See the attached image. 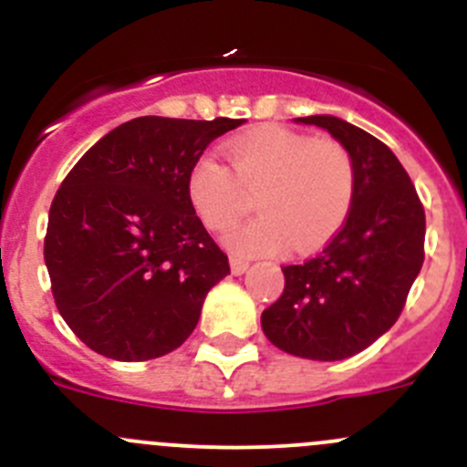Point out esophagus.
<instances>
[{"label": "esophagus", "mask_w": 467, "mask_h": 467, "mask_svg": "<svg viewBox=\"0 0 467 467\" xmlns=\"http://www.w3.org/2000/svg\"><path fill=\"white\" fill-rule=\"evenodd\" d=\"M230 271H233L234 275H244V273L248 271V262L242 260V257H230Z\"/></svg>", "instance_id": "34e87169"}]
</instances>
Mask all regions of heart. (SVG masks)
Wrapping results in <instances>:
<instances>
[{
  "label": "heart",
  "instance_id": "b5f03b06",
  "mask_svg": "<svg viewBox=\"0 0 467 467\" xmlns=\"http://www.w3.org/2000/svg\"><path fill=\"white\" fill-rule=\"evenodd\" d=\"M225 164L203 155L192 167L187 194L210 230H223L255 194L260 216L234 225L223 244L244 257L271 255L291 242L312 251L327 242L355 196V164L343 144L309 140L282 126H262L230 140Z\"/></svg>",
  "mask_w": 467,
  "mask_h": 467
}]
</instances>
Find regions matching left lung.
<instances>
[{
    "label": "left lung",
    "instance_id": "obj_1",
    "mask_svg": "<svg viewBox=\"0 0 467 467\" xmlns=\"http://www.w3.org/2000/svg\"><path fill=\"white\" fill-rule=\"evenodd\" d=\"M355 164L346 223L312 260L282 266L285 291L262 312L268 341L294 357L338 361L393 327L425 260V210L393 150L334 115L298 117Z\"/></svg>",
    "mask_w": 467,
    "mask_h": 467
}]
</instances>
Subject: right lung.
Returning <instances> with one entry per match:
<instances>
[{
	"mask_svg": "<svg viewBox=\"0 0 467 467\" xmlns=\"http://www.w3.org/2000/svg\"><path fill=\"white\" fill-rule=\"evenodd\" d=\"M244 119L138 117L74 164L49 210L45 264L60 317L117 361L169 355L230 273L196 216L187 178L212 140Z\"/></svg>",
	"mask_w": 467,
	"mask_h": 467,
	"instance_id": "right-lung-1",
	"label": "right lung"
}]
</instances>
